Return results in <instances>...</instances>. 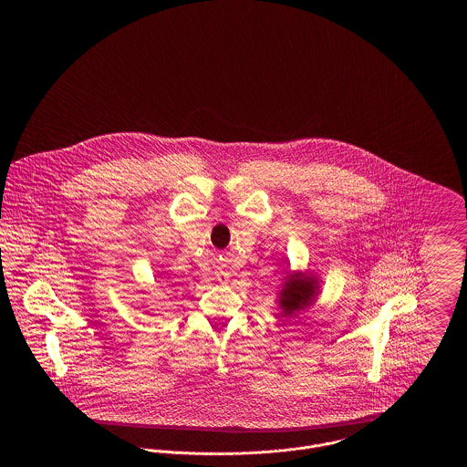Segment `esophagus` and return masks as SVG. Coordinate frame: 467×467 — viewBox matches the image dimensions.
<instances>
[{
  "mask_svg": "<svg viewBox=\"0 0 467 467\" xmlns=\"http://www.w3.org/2000/svg\"><path fill=\"white\" fill-rule=\"evenodd\" d=\"M217 278H219V282H221V284H227L231 276H229V273H227V271H217Z\"/></svg>",
  "mask_w": 467,
  "mask_h": 467,
  "instance_id": "34e87169",
  "label": "esophagus"
}]
</instances>
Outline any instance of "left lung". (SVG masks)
<instances>
[{
    "instance_id": "obj_1",
    "label": "left lung",
    "mask_w": 467,
    "mask_h": 467,
    "mask_svg": "<svg viewBox=\"0 0 467 467\" xmlns=\"http://www.w3.org/2000/svg\"><path fill=\"white\" fill-rule=\"evenodd\" d=\"M320 292L318 278L308 271H289L278 290L276 303L282 317H292L317 301Z\"/></svg>"
}]
</instances>
